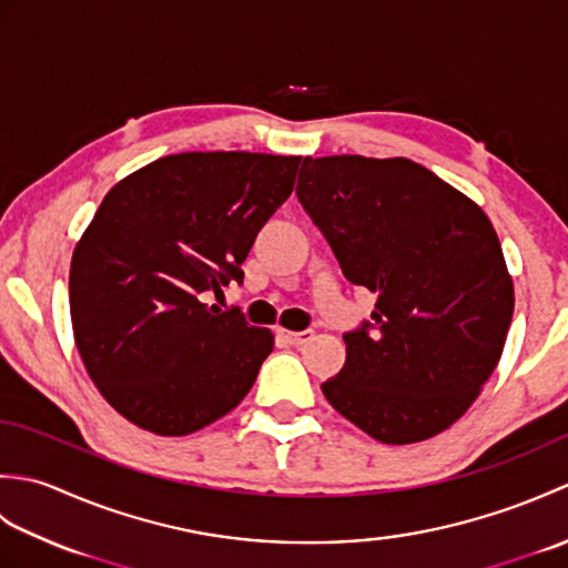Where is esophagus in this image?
Here are the masks:
<instances>
[{"mask_svg": "<svg viewBox=\"0 0 568 568\" xmlns=\"http://www.w3.org/2000/svg\"><path fill=\"white\" fill-rule=\"evenodd\" d=\"M277 336H281V339L287 344V346H303V344H307L310 339H312V332L310 329H305V332H291V329H277Z\"/></svg>", "mask_w": 568, "mask_h": 568, "instance_id": "esophagus-1", "label": "esophagus"}]
</instances>
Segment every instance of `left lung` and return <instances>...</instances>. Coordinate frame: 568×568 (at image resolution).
<instances>
[{"label": "left lung", "instance_id": "left-lung-1", "mask_svg": "<svg viewBox=\"0 0 568 568\" xmlns=\"http://www.w3.org/2000/svg\"><path fill=\"white\" fill-rule=\"evenodd\" d=\"M297 200L348 281L378 295L324 397L383 444L449 429L496 371L515 307L486 212L425 165L366 155L305 159Z\"/></svg>", "mask_w": 568, "mask_h": 568}]
</instances>
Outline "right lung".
Segmentation results:
<instances>
[{
  "mask_svg": "<svg viewBox=\"0 0 568 568\" xmlns=\"http://www.w3.org/2000/svg\"><path fill=\"white\" fill-rule=\"evenodd\" d=\"M300 155H165L106 192L70 261V320L92 383L119 415L185 437L244 400L271 329L204 300L241 283Z\"/></svg>",
  "mask_w": 568,
  "mask_h": 568,
  "instance_id": "1",
  "label": "right lung"
}]
</instances>
